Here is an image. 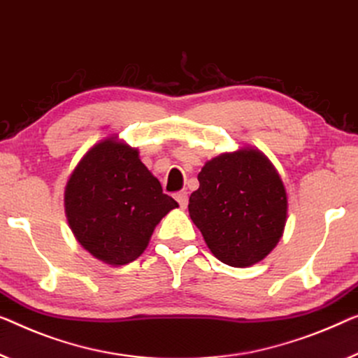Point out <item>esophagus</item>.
<instances>
[{
    "instance_id": "34e87169",
    "label": "esophagus",
    "mask_w": 358,
    "mask_h": 358,
    "mask_svg": "<svg viewBox=\"0 0 358 358\" xmlns=\"http://www.w3.org/2000/svg\"><path fill=\"white\" fill-rule=\"evenodd\" d=\"M175 199H177L180 207H183V209L188 206V193L186 191H180V193L175 194Z\"/></svg>"
}]
</instances>
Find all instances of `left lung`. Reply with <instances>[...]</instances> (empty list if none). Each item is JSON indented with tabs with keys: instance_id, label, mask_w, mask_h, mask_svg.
I'll return each instance as SVG.
<instances>
[{
	"instance_id": "8db88e82",
	"label": "left lung",
	"mask_w": 358,
	"mask_h": 358,
	"mask_svg": "<svg viewBox=\"0 0 358 358\" xmlns=\"http://www.w3.org/2000/svg\"><path fill=\"white\" fill-rule=\"evenodd\" d=\"M189 217L218 260L249 266L280 241L287 199L280 175L262 152L241 149L220 154L197 175Z\"/></svg>"
}]
</instances>
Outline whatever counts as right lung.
<instances>
[{
  "mask_svg": "<svg viewBox=\"0 0 358 358\" xmlns=\"http://www.w3.org/2000/svg\"><path fill=\"white\" fill-rule=\"evenodd\" d=\"M178 207L138 151L106 140L85 154L66 186L69 225L96 259L125 265L140 257L161 218Z\"/></svg>",
  "mask_w": 358,
  "mask_h": 358,
  "instance_id": "1",
  "label": "right lung"
}]
</instances>
